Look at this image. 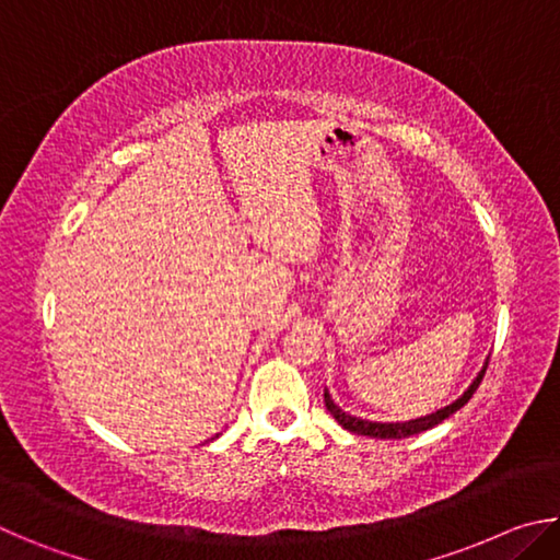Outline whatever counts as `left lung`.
I'll return each mask as SVG.
<instances>
[{"label":"left lung","mask_w":560,"mask_h":560,"mask_svg":"<svg viewBox=\"0 0 560 560\" xmlns=\"http://www.w3.org/2000/svg\"><path fill=\"white\" fill-rule=\"evenodd\" d=\"M489 365V363H487ZM487 365L481 368V373L477 375V381H474L467 393H464L459 400H454L452 405L442 407V410L432 412V415H424V417H417V420H407V422H371V420H360V417H353L340 410V407L330 400L328 390L324 393V402H326V410L336 417V422L340 428L348 430V432H355V434H365V438H377V440H402V438H412V434H420L424 430H432L434 424H440L452 417L457 410H462L464 405L471 400V395L477 393V387L481 383V377L487 373Z\"/></svg>","instance_id":"left-lung-1"}]
</instances>
